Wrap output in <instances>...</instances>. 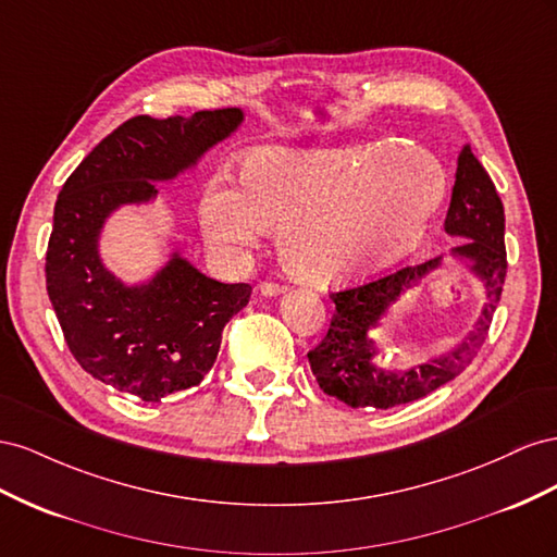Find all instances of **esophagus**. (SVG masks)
Listing matches in <instances>:
<instances>
[{"label": "esophagus", "instance_id": "34e87169", "mask_svg": "<svg viewBox=\"0 0 557 557\" xmlns=\"http://www.w3.org/2000/svg\"><path fill=\"white\" fill-rule=\"evenodd\" d=\"M261 294L263 296H277V294H282L284 289H287V287H284V284H280V282H270V280H265V282H261Z\"/></svg>", "mask_w": 557, "mask_h": 557}]
</instances>
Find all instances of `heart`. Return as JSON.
Masks as SVG:
<instances>
[{"mask_svg":"<svg viewBox=\"0 0 557 557\" xmlns=\"http://www.w3.org/2000/svg\"><path fill=\"white\" fill-rule=\"evenodd\" d=\"M446 198V170L420 145L341 149L263 147L243 184L221 180L202 200V226L221 251L243 253L282 224L289 270L310 284L357 280L416 247Z\"/></svg>","mask_w":557,"mask_h":557,"instance_id":"obj_1","label":"heart"}]
</instances>
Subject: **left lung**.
Instances as JSON below:
<instances>
[{"mask_svg": "<svg viewBox=\"0 0 557 557\" xmlns=\"http://www.w3.org/2000/svg\"><path fill=\"white\" fill-rule=\"evenodd\" d=\"M446 233L465 237L467 243L455 247V257L469 261L473 273L485 284L487 300L471 336L450 355L416 369L389 371L373 363L375 345L369 333H373L380 317L401 292L441 265V257L396 268L387 275L355 284V287L331 292L329 298L336 304V312L331 317L324 341L308 352L310 369L324 394L352 408L387 410L422 399L469 367L475 349L487 338L506 277L504 205L487 170L469 147L457 158Z\"/></svg>", "mask_w": 557, "mask_h": 557, "instance_id": "left-lung-1", "label": "left lung"}]
</instances>
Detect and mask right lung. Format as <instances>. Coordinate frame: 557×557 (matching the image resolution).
<instances>
[{
    "instance_id": "1",
    "label": "right lung",
    "mask_w": 557,
    "mask_h": 557,
    "mask_svg": "<svg viewBox=\"0 0 557 557\" xmlns=\"http://www.w3.org/2000/svg\"><path fill=\"white\" fill-rule=\"evenodd\" d=\"M240 121V109L135 116L78 163L55 200L46 289L62 336L86 373L141 401L200 385L251 287L202 275L180 253L149 284L125 287L100 261V228L121 205L151 200V182L177 177Z\"/></svg>"
}]
</instances>
